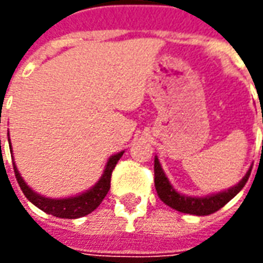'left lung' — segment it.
I'll use <instances>...</instances> for the list:
<instances>
[{"instance_id": "1", "label": "left lung", "mask_w": 263, "mask_h": 263, "mask_svg": "<svg viewBox=\"0 0 263 263\" xmlns=\"http://www.w3.org/2000/svg\"><path fill=\"white\" fill-rule=\"evenodd\" d=\"M251 171H252V167H249L248 172L245 173V176L232 187L218 192V193L196 197V196H187V194L177 192L176 189L173 187V184L169 182L166 173L162 169L158 156H155V187H156V192H158L160 200L172 209L177 210L180 213H186V214L209 215L218 211L221 207H224L231 198L235 197L242 190L243 186L248 182Z\"/></svg>"}]
</instances>
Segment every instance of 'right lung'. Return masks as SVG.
I'll return each mask as SVG.
<instances>
[{
  "instance_id": "right-lung-1",
  "label": "right lung",
  "mask_w": 263,
  "mask_h": 263,
  "mask_svg": "<svg viewBox=\"0 0 263 263\" xmlns=\"http://www.w3.org/2000/svg\"><path fill=\"white\" fill-rule=\"evenodd\" d=\"M8 142H9V149H11V156L14 159V155H12V146H11V141H9V132H8ZM0 148H1V139H0ZM125 151H121L118 154H114L112 156H109L107 160V165L104 167V172L101 177L98 179V182L90 187L86 192H83L80 194H76V196H70V197L65 198H50L45 197L42 194L36 193L35 190H32V187L28 186V183L22 179L21 173L16 169L15 162L14 165V172L15 177L18 180L21 190L24 192L25 197L31 201L33 205H36L37 209H41L45 211L46 214H52L54 217H59V218H80L84 215L90 214L91 211L97 209L98 205L101 204L104 197L107 196L111 186V175L114 171L117 162L120 160V158L124 155Z\"/></svg>"
}]
</instances>
